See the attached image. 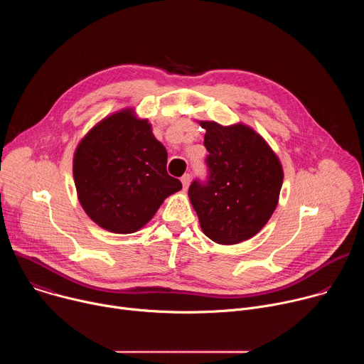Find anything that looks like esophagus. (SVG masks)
Here are the masks:
<instances>
[{
    "label": "esophagus",
    "instance_id": "1",
    "mask_svg": "<svg viewBox=\"0 0 364 364\" xmlns=\"http://www.w3.org/2000/svg\"><path fill=\"white\" fill-rule=\"evenodd\" d=\"M190 181H191V176H190V174H184V176L181 177V183H183V188H184V190L188 188Z\"/></svg>",
    "mask_w": 364,
    "mask_h": 364
}]
</instances>
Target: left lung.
<instances>
[{
    "label": "left lung",
    "instance_id": "1",
    "mask_svg": "<svg viewBox=\"0 0 364 364\" xmlns=\"http://www.w3.org/2000/svg\"><path fill=\"white\" fill-rule=\"evenodd\" d=\"M209 180L193 181L188 197L203 233L220 245L253 237L275 212L284 181L278 155L255 129L200 121Z\"/></svg>",
    "mask_w": 364,
    "mask_h": 364
}]
</instances>
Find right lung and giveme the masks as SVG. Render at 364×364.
Listing matches in <instances>:
<instances>
[{
  "instance_id": "1",
  "label": "right lung",
  "mask_w": 364,
  "mask_h": 364,
  "mask_svg": "<svg viewBox=\"0 0 364 364\" xmlns=\"http://www.w3.org/2000/svg\"><path fill=\"white\" fill-rule=\"evenodd\" d=\"M73 178L85 213L102 229L134 233L181 190L167 173V151L132 108L97 122L79 142Z\"/></svg>"
}]
</instances>
